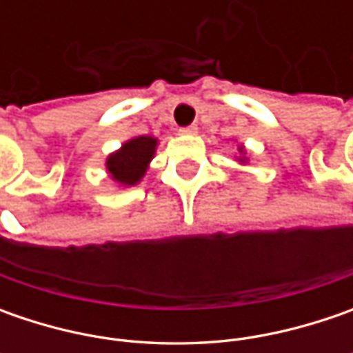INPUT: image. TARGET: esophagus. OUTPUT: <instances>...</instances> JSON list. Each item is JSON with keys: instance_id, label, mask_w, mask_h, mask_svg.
Returning a JSON list of instances; mask_svg holds the SVG:
<instances>
[{"instance_id": "1", "label": "esophagus", "mask_w": 353, "mask_h": 353, "mask_svg": "<svg viewBox=\"0 0 353 353\" xmlns=\"http://www.w3.org/2000/svg\"><path fill=\"white\" fill-rule=\"evenodd\" d=\"M179 131H181L183 135H196V133H198V125H194V123H192V125H186V128H181V129H179Z\"/></svg>"}]
</instances>
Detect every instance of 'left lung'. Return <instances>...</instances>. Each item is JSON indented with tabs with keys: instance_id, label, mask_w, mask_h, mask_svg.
Instances as JSON below:
<instances>
[{
	"instance_id": "left-lung-1",
	"label": "left lung",
	"mask_w": 353,
	"mask_h": 353,
	"mask_svg": "<svg viewBox=\"0 0 353 353\" xmlns=\"http://www.w3.org/2000/svg\"><path fill=\"white\" fill-rule=\"evenodd\" d=\"M239 153H243V147H239ZM237 161H239V163H243V161H245V157L241 155L239 159H237Z\"/></svg>"
}]
</instances>
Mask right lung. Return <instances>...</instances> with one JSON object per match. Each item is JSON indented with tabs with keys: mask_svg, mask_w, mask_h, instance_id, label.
<instances>
[{
	"mask_svg": "<svg viewBox=\"0 0 353 353\" xmlns=\"http://www.w3.org/2000/svg\"><path fill=\"white\" fill-rule=\"evenodd\" d=\"M157 139L151 135H139L121 145L116 153L108 157L105 169L110 176L121 186H133L143 179L149 169L151 159L155 157Z\"/></svg>",
	"mask_w": 353,
	"mask_h": 353,
	"instance_id": "right-lung-1",
	"label": "right lung"
}]
</instances>
